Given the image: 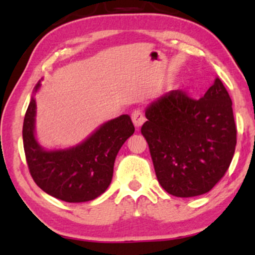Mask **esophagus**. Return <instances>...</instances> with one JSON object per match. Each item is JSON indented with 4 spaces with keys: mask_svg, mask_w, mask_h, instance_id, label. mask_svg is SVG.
<instances>
[{
    "mask_svg": "<svg viewBox=\"0 0 255 255\" xmlns=\"http://www.w3.org/2000/svg\"><path fill=\"white\" fill-rule=\"evenodd\" d=\"M131 121H133V124L136 128L141 127V125L145 122V116L144 114H142V111L140 109L134 110L133 113H131Z\"/></svg>",
    "mask_w": 255,
    "mask_h": 255,
    "instance_id": "esophagus-1",
    "label": "esophagus"
}]
</instances>
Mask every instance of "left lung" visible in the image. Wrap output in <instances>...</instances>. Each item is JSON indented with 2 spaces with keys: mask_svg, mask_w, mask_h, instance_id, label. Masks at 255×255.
<instances>
[{
  "mask_svg": "<svg viewBox=\"0 0 255 255\" xmlns=\"http://www.w3.org/2000/svg\"><path fill=\"white\" fill-rule=\"evenodd\" d=\"M145 116L141 134L160 186L180 198L211 191L229 169L238 133L223 83L216 79L200 99L170 91L148 105Z\"/></svg>",
  "mask_w": 255,
  "mask_h": 255,
  "instance_id": "obj_1",
  "label": "left lung"
}]
</instances>
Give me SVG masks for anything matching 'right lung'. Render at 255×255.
Masks as SVG:
<instances>
[{"label":"right lung","mask_w":255,"mask_h":255,"mask_svg":"<svg viewBox=\"0 0 255 255\" xmlns=\"http://www.w3.org/2000/svg\"><path fill=\"white\" fill-rule=\"evenodd\" d=\"M39 86L38 83L34 91ZM34 118L36 101L32 97L25 114L22 140L28 170L37 186L67 203L93 200L107 191L120 148L135 130L129 116L111 120L80 145L57 151H45L38 144Z\"/></svg>","instance_id":"1"}]
</instances>
